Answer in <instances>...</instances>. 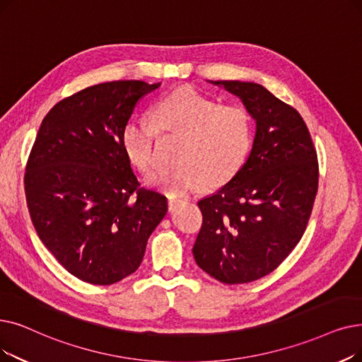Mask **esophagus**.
Wrapping results in <instances>:
<instances>
[{
	"mask_svg": "<svg viewBox=\"0 0 362 362\" xmlns=\"http://www.w3.org/2000/svg\"><path fill=\"white\" fill-rule=\"evenodd\" d=\"M180 202H182V199H180V198L170 195V197H168V210H170V211H173V210H175V209L179 206Z\"/></svg>",
	"mask_w": 362,
	"mask_h": 362,
	"instance_id": "34e87169",
	"label": "esophagus"
}]
</instances>
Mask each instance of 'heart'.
Masks as SVG:
<instances>
[{
  "label": "heart",
  "instance_id": "heart-1",
  "mask_svg": "<svg viewBox=\"0 0 362 362\" xmlns=\"http://www.w3.org/2000/svg\"><path fill=\"white\" fill-rule=\"evenodd\" d=\"M153 121L132 117L124 124L121 145L130 163L146 171L155 161L158 130L182 136L177 165H161L146 176L148 186L168 194H187L204 183L218 186L237 175L251 146L245 109L223 106L194 88L173 91L155 103Z\"/></svg>",
  "mask_w": 362,
  "mask_h": 362
}]
</instances>
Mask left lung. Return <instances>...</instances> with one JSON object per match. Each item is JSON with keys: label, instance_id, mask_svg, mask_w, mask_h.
Segmentation results:
<instances>
[{"label": "left lung", "instance_id": "left-lung-1", "mask_svg": "<svg viewBox=\"0 0 362 362\" xmlns=\"http://www.w3.org/2000/svg\"><path fill=\"white\" fill-rule=\"evenodd\" d=\"M235 94L256 122L244 165L198 201L197 264L225 284L271 274L303 237L318 191V160L296 109L257 83L207 81Z\"/></svg>", "mask_w": 362, "mask_h": 362}]
</instances>
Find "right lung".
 <instances>
[{"mask_svg": "<svg viewBox=\"0 0 362 362\" xmlns=\"http://www.w3.org/2000/svg\"><path fill=\"white\" fill-rule=\"evenodd\" d=\"M161 83L109 81L60 100L30 151L25 192L45 248L88 284L109 286L137 271L167 198L142 187L121 132L145 94Z\"/></svg>", "mask_w": 362, "mask_h": 362, "instance_id": "1", "label": "right lung"}]
</instances>
